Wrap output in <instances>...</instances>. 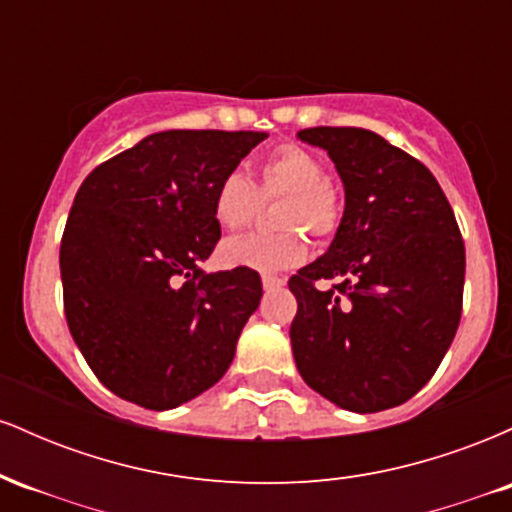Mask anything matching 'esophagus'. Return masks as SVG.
I'll return each instance as SVG.
<instances>
[{
	"label": "esophagus",
	"mask_w": 512,
	"mask_h": 512,
	"mask_svg": "<svg viewBox=\"0 0 512 512\" xmlns=\"http://www.w3.org/2000/svg\"><path fill=\"white\" fill-rule=\"evenodd\" d=\"M286 281L284 279H279V276H262V286H264V291H274V289H281V286H284Z\"/></svg>",
	"instance_id": "esophagus-1"
}]
</instances>
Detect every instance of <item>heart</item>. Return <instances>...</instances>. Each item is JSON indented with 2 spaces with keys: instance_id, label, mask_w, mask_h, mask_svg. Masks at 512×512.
<instances>
[{
  "instance_id": "b5f03b06",
  "label": "heart",
  "mask_w": 512,
  "mask_h": 512,
  "mask_svg": "<svg viewBox=\"0 0 512 512\" xmlns=\"http://www.w3.org/2000/svg\"><path fill=\"white\" fill-rule=\"evenodd\" d=\"M284 197L279 209L281 233H248L228 238L221 245V260L228 267H248L272 274L298 267L308 257L310 231L315 238H330L342 221V199L337 187L325 178V166L315 154L298 144H281L257 166L252 182L238 170L219 180L211 211L226 231H238L255 219L262 199Z\"/></svg>"
}]
</instances>
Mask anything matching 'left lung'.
Listing matches in <instances>:
<instances>
[{
	"label": "left lung",
	"instance_id": "8db88e82",
	"mask_svg": "<svg viewBox=\"0 0 512 512\" xmlns=\"http://www.w3.org/2000/svg\"><path fill=\"white\" fill-rule=\"evenodd\" d=\"M298 139L330 154L346 195L330 250L289 279L298 373L342 409L397 407L431 380L460 325V226L431 170L380 134L310 127ZM325 278L330 292L314 286Z\"/></svg>",
	"mask_w": 512,
	"mask_h": 512
}]
</instances>
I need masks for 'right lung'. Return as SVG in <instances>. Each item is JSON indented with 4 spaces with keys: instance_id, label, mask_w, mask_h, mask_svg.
I'll return each mask as SVG.
<instances>
[{
    "instance_id": "1",
    "label": "right lung",
    "mask_w": 512,
    "mask_h": 512,
    "mask_svg": "<svg viewBox=\"0 0 512 512\" xmlns=\"http://www.w3.org/2000/svg\"><path fill=\"white\" fill-rule=\"evenodd\" d=\"M267 132L168 129L91 170L60 245L64 315L96 378L173 409L219 383L262 298L255 269L209 274L214 190Z\"/></svg>"
}]
</instances>
